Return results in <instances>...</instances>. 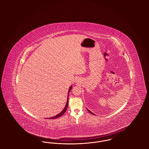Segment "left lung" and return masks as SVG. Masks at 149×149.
I'll return each mask as SVG.
<instances>
[{
    "label": "left lung",
    "instance_id": "1",
    "mask_svg": "<svg viewBox=\"0 0 149 149\" xmlns=\"http://www.w3.org/2000/svg\"><path fill=\"white\" fill-rule=\"evenodd\" d=\"M87 110H88V112H89V113H92V114H94L93 113H92V112H91V111H89V109H87ZM94 115H95V114H94Z\"/></svg>",
    "mask_w": 149,
    "mask_h": 149
}]
</instances>
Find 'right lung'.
<instances>
[{
	"instance_id": "obj_1",
	"label": "right lung",
	"mask_w": 149,
	"mask_h": 149,
	"mask_svg": "<svg viewBox=\"0 0 149 149\" xmlns=\"http://www.w3.org/2000/svg\"><path fill=\"white\" fill-rule=\"evenodd\" d=\"M71 88H72V86H70V88H69V92H68V94H69V93L70 92V90L71 89ZM69 96V95H68ZM68 102H69V100H68H68H67V102H66V106L65 107V108H64V109L59 114H58L57 115H56V116H54V117H51V118H49V119H55V118H58V117H61V116H63L64 113H65V112H66V109H67V108H68Z\"/></svg>"
}]
</instances>
